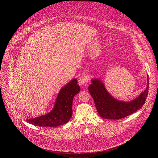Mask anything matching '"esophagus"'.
<instances>
[{
	"mask_svg": "<svg viewBox=\"0 0 158 158\" xmlns=\"http://www.w3.org/2000/svg\"><path fill=\"white\" fill-rule=\"evenodd\" d=\"M88 83V78L87 76L85 74L82 75L80 78L78 80V85L81 86L83 87V86L86 85V84Z\"/></svg>",
	"mask_w": 158,
	"mask_h": 158,
	"instance_id": "esophagus-1",
	"label": "esophagus"
}]
</instances>
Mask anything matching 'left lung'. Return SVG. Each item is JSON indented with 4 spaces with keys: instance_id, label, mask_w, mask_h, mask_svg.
Listing matches in <instances>:
<instances>
[{
    "instance_id": "obj_1",
    "label": "left lung",
    "mask_w": 158,
    "mask_h": 158,
    "mask_svg": "<svg viewBox=\"0 0 158 158\" xmlns=\"http://www.w3.org/2000/svg\"><path fill=\"white\" fill-rule=\"evenodd\" d=\"M88 90L94 99L97 113L102 118L118 120L135 113L140 109L147 99L149 80L147 75V86L145 90L133 100L125 102L115 99L105 88V84L99 78H92Z\"/></svg>"
}]
</instances>
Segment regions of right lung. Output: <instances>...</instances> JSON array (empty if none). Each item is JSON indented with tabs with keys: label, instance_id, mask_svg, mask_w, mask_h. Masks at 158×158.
I'll list each match as a JSON object with an SVG mask.
<instances>
[{
	"label": "right lung",
	"instance_id": "obj_1",
	"mask_svg": "<svg viewBox=\"0 0 158 158\" xmlns=\"http://www.w3.org/2000/svg\"><path fill=\"white\" fill-rule=\"evenodd\" d=\"M80 90L77 80L72 79L60 90L52 111L36 118H26L27 122L40 127H56L68 123L72 115L73 98Z\"/></svg>",
	"mask_w": 158,
	"mask_h": 158
}]
</instances>
